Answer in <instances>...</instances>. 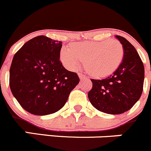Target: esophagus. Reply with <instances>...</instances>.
Instances as JSON below:
<instances>
[{"instance_id": "esophagus-1", "label": "esophagus", "mask_w": 151, "mask_h": 151, "mask_svg": "<svg viewBox=\"0 0 151 151\" xmlns=\"http://www.w3.org/2000/svg\"><path fill=\"white\" fill-rule=\"evenodd\" d=\"M78 76H79V77H80V80H83V79L86 78V76L83 74H78Z\"/></svg>"}]
</instances>
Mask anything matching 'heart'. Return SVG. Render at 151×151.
Listing matches in <instances>:
<instances>
[{
  "instance_id": "b5f03b06",
  "label": "heart",
  "mask_w": 151,
  "mask_h": 151,
  "mask_svg": "<svg viewBox=\"0 0 151 151\" xmlns=\"http://www.w3.org/2000/svg\"><path fill=\"white\" fill-rule=\"evenodd\" d=\"M123 57V46L115 39L77 42L71 47H63L60 52L62 63L68 69L77 71L84 62L86 71L97 77L113 73L120 66Z\"/></svg>"
}]
</instances>
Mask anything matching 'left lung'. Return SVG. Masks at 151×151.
Here are the masks:
<instances>
[{"mask_svg":"<svg viewBox=\"0 0 151 151\" xmlns=\"http://www.w3.org/2000/svg\"><path fill=\"white\" fill-rule=\"evenodd\" d=\"M115 38L123 46L122 63L106 78L91 79L92 88L88 93L94 107L112 115L124 113L133 107L142 95L145 79L143 63L136 48L125 38Z\"/></svg>","mask_w":151,"mask_h":151,"instance_id":"8db88e82","label":"left lung"}]
</instances>
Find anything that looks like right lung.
Segmentation results:
<instances>
[{
  "mask_svg": "<svg viewBox=\"0 0 151 151\" xmlns=\"http://www.w3.org/2000/svg\"><path fill=\"white\" fill-rule=\"evenodd\" d=\"M62 42L45 36L30 39L15 54L9 86L22 108L36 115L54 113L64 106L80 82L60 60Z\"/></svg>",
  "mask_w": 151,
  "mask_h": 151,
  "instance_id": "obj_1",
  "label": "right lung"
}]
</instances>
